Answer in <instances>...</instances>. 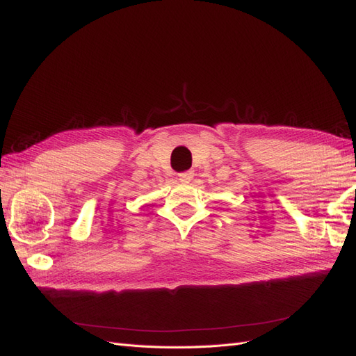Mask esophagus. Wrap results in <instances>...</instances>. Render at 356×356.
<instances>
[{
    "mask_svg": "<svg viewBox=\"0 0 356 356\" xmlns=\"http://www.w3.org/2000/svg\"><path fill=\"white\" fill-rule=\"evenodd\" d=\"M193 177H195V174H193L191 170H187V172H182V174H179L178 179H179V182H182V184H188V182L193 179Z\"/></svg>",
    "mask_w": 356,
    "mask_h": 356,
    "instance_id": "obj_1",
    "label": "esophagus"
}]
</instances>
